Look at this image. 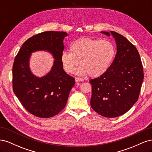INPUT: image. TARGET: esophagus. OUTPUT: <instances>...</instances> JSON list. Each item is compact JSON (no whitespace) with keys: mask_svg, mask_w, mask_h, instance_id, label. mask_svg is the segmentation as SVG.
I'll return each mask as SVG.
<instances>
[{"mask_svg":"<svg viewBox=\"0 0 152 152\" xmlns=\"http://www.w3.org/2000/svg\"><path fill=\"white\" fill-rule=\"evenodd\" d=\"M75 82H81V81H83L84 80L81 79V78H79V77H75Z\"/></svg>","mask_w":152,"mask_h":152,"instance_id":"esophagus-1","label":"esophagus"}]
</instances>
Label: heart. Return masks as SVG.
I'll return each instance as SVG.
<instances>
[{
  "label": "heart",
  "instance_id": "b5f03b06",
  "mask_svg": "<svg viewBox=\"0 0 152 152\" xmlns=\"http://www.w3.org/2000/svg\"><path fill=\"white\" fill-rule=\"evenodd\" d=\"M70 52L61 54V62L68 73H72L76 66L80 65L75 70L80 75L88 74L97 77L107 71L115 55L113 44L107 40L80 38L74 41L70 47Z\"/></svg>",
  "mask_w": 152,
  "mask_h": 152
}]
</instances>
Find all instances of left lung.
Masks as SVG:
<instances>
[{
    "instance_id": "left-lung-1",
    "label": "left lung",
    "mask_w": 152,
    "mask_h": 152,
    "mask_svg": "<svg viewBox=\"0 0 152 152\" xmlns=\"http://www.w3.org/2000/svg\"><path fill=\"white\" fill-rule=\"evenodd\" d=\"M110 36V33L102 31ZM115 39L117 54L103 75L90 80L91 106L100 115L113 118L129 110L139 98L143 70L136 48L126 38L110 31Z\"/></svg>"
}]
</instances>
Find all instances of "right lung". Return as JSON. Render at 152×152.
<instances>
[{
  "instance_id": "1",
  "label": "right lung",
  "mask_w": 152,
  "mask_h": 152,
  "mask_svg": "<svg viewBox=\"0 0 152 152\" xmlns=\"http://www.w3.org/2000/svg\"><path fill=\"white\" fill-rule=\"evenodd\" d=\"M65 31H48L32 36L23 44L12 66V89L23 107L40 118L54 117L65 107L69 93L75 84V79L63 70L61 54ZM45 50L55 59L52 70L38 78L29 68L31 53Z\"/></svg>"
}]
</instances>
